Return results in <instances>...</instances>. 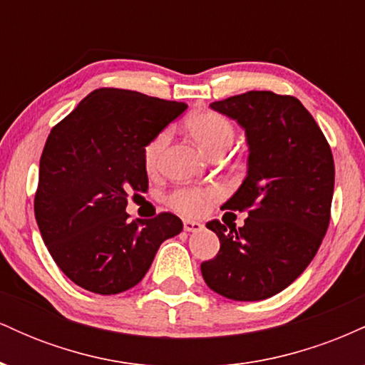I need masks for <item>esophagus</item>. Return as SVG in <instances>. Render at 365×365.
I'll return each mask as SVG.
<instances>
[{"mask_svg": "<svg viewBox=\"0 0 365 365\" xmlns=\"http://www.w3.org/2000/svg\"><path fill=\"white\" fill-rule=\"evenodd\" d=\"M183 230H185V232L197 233V232H200V230H204V225L199 223V221H194V220H185L183 221Z\"/></svg>", "mask_w": 365, "mask_h": 365, "instance_id": "1", "label": "esophagus"}]
</instances>
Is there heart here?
<instances>
[{
	"label": "heart",
	"instance_id": "obj_1",
	"mask_svg": "<svg viewBox=\"0 0 365 365\" xmlns=\"http://www.w3.org/2000/svg\"><path fill=\"white\" fill-rule=\"evenodd\" d=\"M187 128L207 154L226 150L235 140V128L232 121L216 111H197L187 120ZM170 142V130L159 132L144 149V165L148 171H154L159 166L163 153ZM216 195V190L183 187L175 190L168 197V204L183 215H202L209 207V200Z\"/></svg>",
	"mask_w": 365,
	"mask_h": 365
}]
</instances>
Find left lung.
Returning <instances> with one entry per match:
<instances>
[{"label": "left lung", "mask_w": 365, "mask_h": 365, "mask_svg": "<svg viewBox=\"0 0 365 365\" xmlns=\"http://www.w3.org/2000/svg\"><path fill=\"white\" fill-rule=\"evenodd\" d=\"M211 108L245 130L247 177L223 209L247 211L249 217L240 228L209 221L221 247L200 271L207 287L226 299H269L304 273L326 235L333 154L319 125L293 96L249 91Z\"/></svg>", "instance_id": "obj_1"}]
</instances>
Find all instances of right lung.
Here are the masks:
<instances>
[{
	"label": "right lung",
	"instance_id": "right-lung-1",
	"mask_svg": "<svg viewBox=\"0 0 365 365\" xmlns=\"http://www.w3.org/2000/svg\"><path fill=\"white\" fill-rule=\"evenodd\" d=\"M185 103L125 89H96L49 133L34 211L58 267L83 290L115 295L135 287L159 245L183 223L171 212L128 221V194L148 190L144 149Z\"/></svg>",
	"mask_w": 365,
	"mask_h": 365
}]
</instances>
